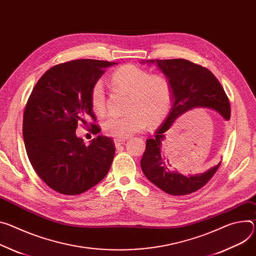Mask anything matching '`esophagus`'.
Returning a JSON list of instances; mask_svg holds the SVG:
<instances>
[{"label":"esophagus","instance_id":"1","mask_svg":"<svg viewBox=\"0 0 256 256\" xmlns=\"http://www.w3.org/2000/svg\"><path fill=\"white\" fill-rule=\"evenodd\" d=\"M124 142H126V138H114V145H115L116 148L122 146Z\"/></svg>","mask_w":256,"mask_h":256}]
</instances>
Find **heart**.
Instances as JSON below:
<instances>
[{
  "mask_svg": "<svg viewBox=\"0 0 256 256\" xmlns=\"http://www.w3.org/2000/svg\"><path fill=\"white\" fill-rule=\"evenodd\" d=\"M111 84L114 88L128 92V113L122 116L111 114L104 118L102 130L107 136L126 138L144 130L148 124L156 126L166 118L172 98V86L166 76L150 74L144 68L128 64L112 74ZM90 102L95 112L104 111L106 98L100 80L92 86Z\"/></svg>",
  "mask_w": 256,
  "mask_h": 256,
  "instance_id": "1",
  "label": "heart"
}]
</instances>
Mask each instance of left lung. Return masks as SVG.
Returning <instances> with one entry per match:
<instances>
[{
    "instance_id": "1",
    "label": "left lung",
    "mask_w": 256,
    "mask_h": 256,
    "mask_svg": "<svg viewBox=\"0 0 256 256\" xmlns=\"http://www.w3.org/2000/svg\"><path fill=\"white\" fill-rule=\"evenodd\" d=\"M142 63L156 64L170 80L172 90V107L168 118L146 141V150L141 159V168L146 178L156 187L174 196L188 195L201 189L216 172L220 162L203 174L184 176L170 170L164 156L166 136L174 124L194 108H209L230 120V107L220 82L207 68L184 59L146 60Z\"/></svg>"
}]
</instances>
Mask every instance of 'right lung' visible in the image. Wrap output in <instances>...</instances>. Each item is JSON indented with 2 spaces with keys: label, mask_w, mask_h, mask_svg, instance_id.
<instances>
[{
  "label": "right lung",
  "mask_w": 256,
  "mask_h": 256,
  "mask_svg": "<svg viewBox=\"0 0 256 256\" xmlns=\"http://www.w3.org/2000/svg\"><path fill=\"white\" fill-rule=\"evenodd\" d=\"M118 64L92 59L61 63L46 72L34 86L23 114V138L30 164L49 187L64 195L82 194L108 174L115 147L98 136L86 146L76 136L78 124L96 122L90 102L92 86ZM92 132H101L90 124Z\"/></svg>",
  "instance_id": "right-lung-1"
}]
</instances>
